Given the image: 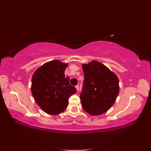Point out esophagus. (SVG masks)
<instances>
[{
	"instance_id": "34e87169",
	"label": "esophagus",
	"mask_w": 151,
	"mask_h": 151,
	"mask_svg": "<svg viewBox=\"0 0 151 151\" xmlns=\"http://www.w3.org/2000/svg\"><path fill=\"white\" fill-rule=\"evenodd\" d=\"M76 89H77V91H79V86L78 85H77V86H76Z\"/></svg>"
}]
</instances>
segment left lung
I'll return each instance as SVG.
<instances>
[{
  "instance_id": "obj_1",
  "label": "left lung",
  "mask_w": 151,
  "mask_h": 151,
  "mask_svg": "<svg viewBox=\"0 0 151 151\" xmlns=\"http://www.w3.org/2000/svg\"><path fill=\"white\" fill-rule=\"evenodd\" d=\"M84 79L80 94L82 106L91 115L106 112L119 93V81L116 74L99 62L83 64Z\"/></svg>"
}]
</instances>
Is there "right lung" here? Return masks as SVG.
I'll return each instance as SVG.
<instances>
[{"instance_id": "obj_1", "label": "right lung", "mask_w": 151, "mask_h": 151, "mask_svg": "<svg viewBox=\"0 0 151 151\" xmlns=\"http://www.w3.org/2000/svg\"><path fill=\"white\" fill-rule=\"evenodd\" d=\"M67 63L52 60L36 70L32 77L31 93L35 101L43 111L55 115L67 108L68 99L77 92L65 77Z\"/></svg>"}]
</instances>
